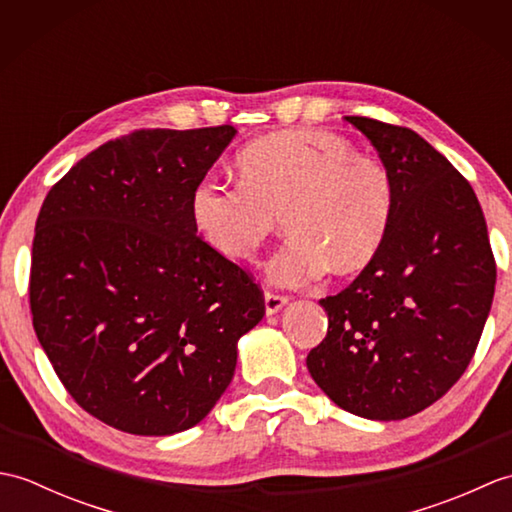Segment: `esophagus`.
Masks as SVG:
<instances>
[{
    "label": "esophagus",
    "instance_id": "1",
    "mask_svg": "<svg viewBox=\"0 0 512 512\" xmlns=\"http://www.w3.org/2000/svg\"><path fill=\"white\" fill-rule=\"evenodd\" d=\"M288 303L286 297L281 295H273V292H266L264 295V306H266V314L270 317V314H277L281 308H284Z\"/></svg>",
    "mask_w": 512,
    "mask_h": 512
}]
</instances>
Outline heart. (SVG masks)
Masks as SVG:
<instances>
[{"label":"heart","mask_w":512,"mask_h":512,"mask_svg":"<svg viewBox=\"0 0 512 512\" xmlns=\"http://www.w3.org/2000/svg\"><path fill=\"white\" fill-rule=\"evenodd\" d=\"M239 187L204 180L191 193L195 231L233 262H250L277 231L290 235L268 264L275 286L299 288L325 270L350 277L372 266L396 215L387 165L330 132L270 134L235 162Z\"/></svg>","instance_id":"obj_1"}]
</instances>
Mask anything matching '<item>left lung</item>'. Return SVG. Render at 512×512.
<instances>
[{
	"label": "left lung",
	"mask_w": 512,
	"mask_h": 512,
	"mask_svg": "<svg viewBox=\"0 0 512 512\" xmlns=\"http://www.w3.org/2000/svg\"><path fill=\"white\" fill-rule=\"evenodd\" d=\"M391 171L387 242L350 286L319 303L328 334L306 365L334 405L402 420L458 383L495 295V259L471 184L407 127L345 116Z\"/></svg>",
	"instance_id": "8db88e82"
}]
</instances>
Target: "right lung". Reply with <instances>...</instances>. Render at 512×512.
Returning a JSON list of instances; mask_svg holds the SVG:
<instances>
[{
    "label": "right lung",
    "mask_w": 512,
    "mask_h": 512,
    "mask_svg": "<svg viewBox=\"0 0 512 512\" xmlns=\"http://www.w3.org/2000/svg\"><path fill=\"white\" fill-rule=\"evenodd\" d=\"M235 134L110 140L43 200L32 325L70 396L118 431L171 436L204 420L231 385L239 339L264 317L262 290L195 235L189 211Z\"/></svg>",
    "instance_id": "add662e5"
}]
</instances>
